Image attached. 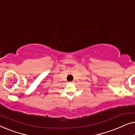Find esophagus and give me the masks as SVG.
Masks as SVG:
<instances>
[{"mask_svg": "<svg viewBox=\"0 0 135 135\" xmlns=\"http://www.w3.org/2000/svg\"><path fill=\"white\" fill-rule=\"evenodd\" d=\"M69 83H70V84H71V83H73V82H70Z\"/></svg>", "mask_w": 135, "mask_h": 135, "instance_id": "obj_1", "label": "esophagus"}]
</instances>
